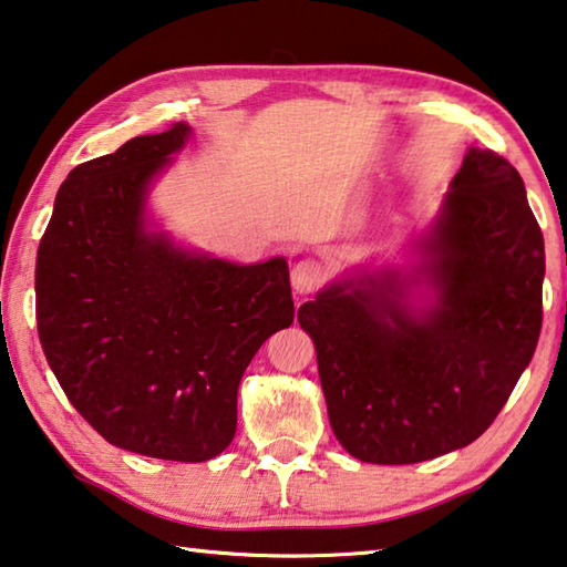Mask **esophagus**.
Returning <instances> with one entry per match:
<instances>
[{"label": "esophagus", "mask_w": 567, "mask_h": 567, "mask_svg": "<svg viewBox=\"0 0 567 567\" xmlns=\"http://www.w3.org/2000/svg\"><path fill=\"white\" fill-rule=\"evenodd\" d=\"M324 282V267L322 262L312 260V257H307V260H300L292 267V287L300 295H312L317 292L319 287Z\"/></svg>", "instance_id": "1"}]
</instances>
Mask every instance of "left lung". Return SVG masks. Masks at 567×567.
<instances>
[{
    "mask_svg": "<svg viewBox=\"0 0 567 567\" xmlns=\"http://www.w3.org/2000/svg\"><path fill=\"white\" fill-rule=\"evenodd\" d=\"M424 312L399 272L329 285L297 312L317 349L329 424L367 463H419L476 441L530 364L545 248L520 173L471 148L421 240Z\"/></svg>",
    "mask_w": 567,
    "mask_h": 567,
    "instance_id": "obj_1",
    "label": "left lung"
}]
</instances>
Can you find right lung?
<instances>
[{
	"mask_svg": "<svg viewBox=\"0 0 567 567\" xmlns=\"http://www.w3.org/2000/svg\"><path fill=\"white\" fill-rule=\"evenodd\" d=\"M173 123L69 173L37 252V329L74 409L109 444L198 463L235 436L238 386L290 327L282 257L190 255L143 225L148 183L183 148Z\"/></svg>",
	"mask_w": 567,
	"mask_h": 567,
	"instance_id": "1",
	"label": "right lung"
}]
</instances>
